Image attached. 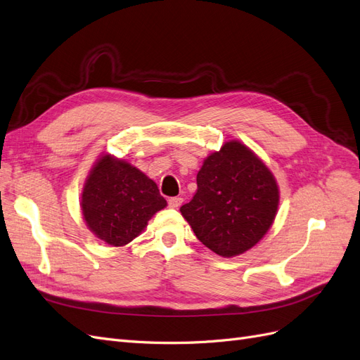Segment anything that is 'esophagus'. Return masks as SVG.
Here are the masks:
<instances>
[{
	"mask_svg": "<svg viewBox=\"0 0 360 360\" xmlns=\"http://www.w3.org/2000/svg\"><path fill=\"white\" fill-rule=\"evenodd\" d=\"M181 205H182V197H170L169 199V206L173 207V210H178Z\"/></svg>",
	"mask_w": 360,
	"mask_h": 360,
	"instance_id": "34e87169",
	"label": "esophagus"
}]
</instances>
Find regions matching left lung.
<instances>
[{
    "instance_id": "obj_1",
    "label": "left lung",
    "mask_w": 360,
    "mask_h": 360,
    "mask_svg": "<svg viewBox=\"0 0 360 360\" xmlns=\"http://www.w3.org/2000/svg\"><path fill=\"white\" fill-rule=\"evenodd\" d=\"M280 203L272 172L239 141L207 155L197 191L181 214L203 245L221 257L248 251L268 233Z\"/></svg>"
}]
</instances>
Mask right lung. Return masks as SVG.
I'll return each mask as SVG.
<instances>
[{
	"mask_svg": "<svg viewBox=\"0 0 360 360\" xmlns=\"http://www.w3.org/2000/svg\"><path fill=\"white\" fill-rule=\"evenodd\" d=\"M166 206L153 179L110 154L101 155L92 166L80 200L89 230L112 247H124L137 238Z\"/></svg>",
	"mask_w": 360,
	"mask_h": 360,
	"instance_id": "obj_1",
	"label": "right lung"
}]
</instances>
